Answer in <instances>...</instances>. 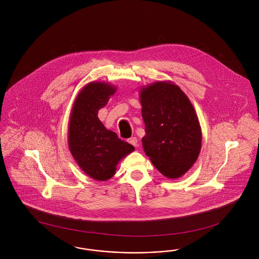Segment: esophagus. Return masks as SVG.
<instances>
[{
	"mask_svg": "<svg viewBox=\"0 0 259 259\" xmlns=\"http://www.w3.org/2000/svg\"><path fill=\"white\" fill-rule=\"evenodd\" d=\"M128 142H129V144H131L132 146H134V147H138V139H137L136 137H133V138L129 139V140H128Z\"/></svg>",
	"mask_w": 259,
	"mask_h": 259,
	"instance_id": "1",
	"label": "esophagus"
}]
</instances>
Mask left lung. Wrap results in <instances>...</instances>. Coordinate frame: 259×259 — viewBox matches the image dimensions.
I'll use <instances>...</instances> for the list:
<instances>
[{
	"label": "left lung",
	"mask_w": 259,
	"mask_h": 259,
	"mask_svg": "<svg viewBox=\"0 0 259 259\" xmlns=\"http://www.w3.org/2000/svg\"><path fill=\"white\" fill-rule=\"evenodd\" d=\"M140 101L146 154L163 176L181 178L197 160L202 145L201 126L191 102L172 81L141 87Z\"/></svg>",
	"instance_id": "obj_1"
}]
</instances>
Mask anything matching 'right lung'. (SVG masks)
<instances>
[{
    "instance_id": "add662e5",
    "label": "right lung",
    "mask_w": 259,
    "mask_h": 259,
    "mask_svg": "<svg viewBox=\"0 0 259 259\" xmlns=\"http://www.w3.org/2000/svg\"><path fill=\"white\" fill-rule=\"evenodd\" d=\"M116 91L104 81H92L75 97L70 114L68 145L74 160L88 177L100 182L114 176L116 165L135 148L108 130L98 118Z\"/></svg>"
}]
</instances>
